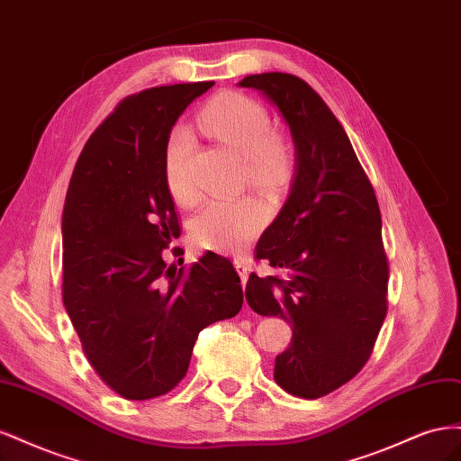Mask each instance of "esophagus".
<instances>
[{
  "instance_id": "1",
  "label": "esophagus",
  "mask_w": 461,
  "mask_h": 461,
  "mask_svg": "<svg viewBox=\"0 0 461 461\" xmlns=\"http://www.w3.org/2000/svg\"><path fill=\"white\" fill-rule=\"evenodd\" d=\"M234 267H236V271H239V275H240V281H242V285H246V281H248V275H249L248 263H246L242 258H234Z\"/></svg>"
}]
</instances>
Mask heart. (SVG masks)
<instances>
[{
    "mask_svg": "<svg viewBox=\"0 0 461 461\" xmlns=\"http://www.w3.org/2000/svg\"><path fill=\"white\" fill-rule=\"evenodd\" d=\"M198 124L219 144L242 158L246 178L263 192L276 196L292 173V151L273 132L267 107L242 92L213 97L198 115ZM194 136L186 127H175L167 136L163 173L167 190L180 205H194L200 190L190 178ZM267 222V207L254 196L209 200L192 221V236L200 246L239 254Z\"/></svg>",
    "mask_w": 461,
    "mask_h": 461,
    "instance_id": "1",
    "label": "heart"
}]
</instances>
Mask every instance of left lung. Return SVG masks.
Returning a JSON list of instances; mask_svg holds the SVG:
<instances>
[{
  "label": "left lung",
  "instance_id": "left-lung-1",
  "mask_svg": "<svg viewBox=\"0 0 461 461\" xmlns=\"http://www.w3.org/2000/svg\"><path fill=\"white\" fill-rule=\"evenodd\" d=\"M281 111L296 149L288 200L261 234L256 259L286 276L249 275L246 300L259 315L292 323V342L275 359L286 393L330 394L367 364L386 317L388 259L373 185L339 119L305 80L249 75Z\"/></svg>",
  "mask_w": 461,
  "mask_h": 461
}]
</instances>
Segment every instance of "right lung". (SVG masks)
<instances>
[{"instance_id": "1", "label": "right lung", "mask_w": 461, "mask_h": 461, "mask_svg": "<svg viewBox=\"0 0 461 461\" xmlns=\"http://www.w3.org/2000/svg\"><path fill=\"white\" fill-rule=\"evenodd\" d=\"M213 85L156 86L124 97L88 138L68 183L63 303L90 366L127 400L173 390L200 330L234 317L244 302L229 258L207 252L188 273L165 261L180 236L163 173L167 136Z\"/></svg>"}]
</instances>
